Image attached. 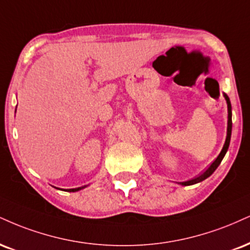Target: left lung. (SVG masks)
<instances>
[{"label": "left lung", "instance_id": "left-lung-1", "mask_svg": "<svg viewBox=\"0 0 250 250\" xmlns=\"http://www.w3.org/2000/svg\"><path fill=\"white\" fill-rule=\"evenodd\" d=\"M224 98L225 100L227 102V110H228V121H227V136H226V141H225V144L224 146H222L220 154H219L218 157L215 158V161L213 162V163L209 165L208 169H207L205 172L201 173L200 176L195 177V178L191 179V180H186V182H180L178 184L183 185V186H188V185H193V184H197V183H200L203 182V180H205L206 178H208L211 174L214 172L216 170V167H219L221 163V161L224 159L225 155H226L227 150H228V146H229V142H230V135H231V104H230V100L229 98H228V95L226 93H224Z\"/></svg>", "mask_w": 250, "mask_h": 250}]
</instances>
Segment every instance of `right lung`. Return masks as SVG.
Returning a JSON list of instances; mask_svg holds the SVG:
<instances>
[{"mask_svg":"<svg viewBox=\"0 0 250 250\" xmlns=\"http://www.w3.org/2000/svg\"><path fill=\"white\" fill-rule=\"evenodd\" d=\"M87 188V185L81 186V188H70V190H67V191H68V192H77V191L83 190V188Z\"/></svg>","mask_w":250,"mask_h":250,"instance_id":"add662e5","label":"right lung"}]
</instances>
